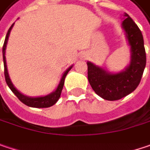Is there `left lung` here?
Here are the masks:
<instances>
[{"instance_id":"obj_1","label":"left lung","mask_w":150,"mask_h":150,"mask_svg":"<svg viewBox=\"0 0 150 150\" xmlns=\"http://www.w3.org/2000/svg\"><path fill=\"white\" fill-rule=\"evenodd\" d=\"M122 22L129 45L131 46V62L125 71L110 73L91 62H87L88 80L99 96L108 101H116L134 91L142 79L146 66V53L143 34L138 26L127 13Z\"/></svg>"}]
</instances>
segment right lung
Masks as SVG:
<instances>
[{
  "label": "right lung",
  "instance_id": "right-lung-1",
  "mask_svg": "<svg viewBox=\"0 0 150 150\" xmlns=\"http://www.w3.org/2000/svg\"><path fill=\"white\" fill-rule=\"evenodd\" d=\"M14 24H13L11 27L9 28L7 33H6V36L5 38V42H4V44H3V48H2V54H3V62H4V75H5V79L6 82V84L8 85V87L10 88V90L13 92V94L16 96L18 98V100L20 102H22L24 104H25L29 107H32V108H49L53 105H54L57 101L59 100V96H60V94H61V91L63 89V86H64V82H65V79H66V76L67 74L68 73L70 70L71 69L72 66L70 67L67 70L59 82V85L57 87V89L55 90V91L52 92L51 94H49L48 96H39V97H29L26 96L23 94H21L18 91H17V89L13 86V84L12 83L11 79L9 78V75H8V72H7V68H6V57H5V50L6 47V43H7V40H8V37H9V34H10V31L12 30V28Z\"/></svg>",
  "mask_w": 150,
  "mask_h": 150
}]
</instances>
